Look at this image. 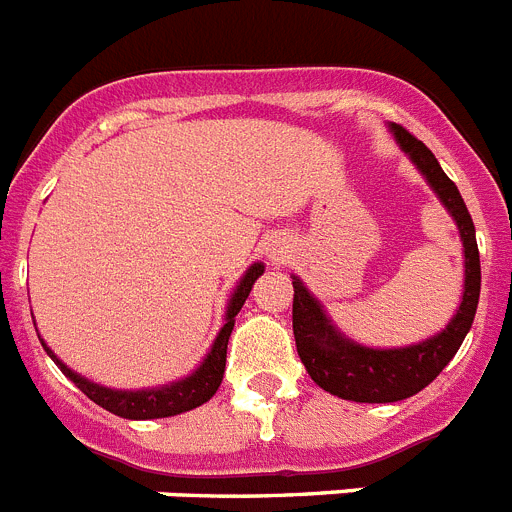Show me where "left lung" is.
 I'll return each instance as SVG.
<instances>
[{
    "label": "left lung",
    "mask_w": 512,
    "mask_h": 512,
    "mask_svg": "<svg viewBox=\"0 0 512 512\" xmlns=\"http://www.w3.org/2000/svg\"><path fill=\"white\" fill-rule=\"evenodd\" d=\"M392 133L459 225L461 241H464V297H461L454 320L431 341L408 348H392V351H374V348L356 346L343 338L325 318L318 300L302 287L300 279H295L292 282L295 287L292 328H295L297 354L312 382L330 395L354 402H397L418 395L423 387H428L443 372V366L454 359L461 341L472 328L479 302V282H482L472 215L461 200L456 184L443 174L436 156L423 140L415 138L402 125H392Z\"/></svg>",
    "instance_id": "obj_1"
}]
</instances>
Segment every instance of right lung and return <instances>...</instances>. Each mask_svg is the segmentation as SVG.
Listing matches in <instances>:
<instances>
[{"label": "right lung", "mask_w": 512, "mask_h": 512, "mask_svg": "<svg viewBox=\"0 0 512 512\" xmlns=\"http://www.w3.org/2000/svg\"><path fill=\"white\" fill-rule=\"evenodd\" d=\"M264 274V266L253 264L251 269L246 271V277L241 279L238 289H235V295L230 297L228 305V320H225L223 330L217 333L215 343H212L210 354L207 359L202 361V366L192 377L182 379V382H174L169 387H161V390H143V392H117V390H107V387H99V384L87 382L84 377L74 374L66 364L53 356V351L45 346L48 356L58 364L66 377L79 387L84 395L89 397L92 402H97L99 408L110 410V413L120 415V418L128 420H151V418H169V415H179L187 413L192 408H200L202 402L210 400L212 395L217 392L220 382H223V372H225V354H228V338L233 333L235 325V315L241 312L243 302H246L248 292H251L253 282Z\"/></svg>", "instance_id": "obj_1"}]
</instances>
